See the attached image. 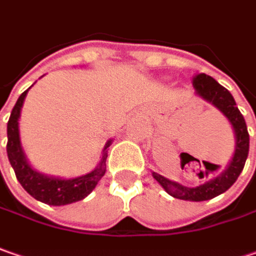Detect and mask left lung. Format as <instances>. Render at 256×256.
I'll use <instances>...</instances> for the list:
<instances>
[{
    "label": "left lung",
    "mask_w": 256,
    "mask_h": 256,
    "mask_svg": "<svg viewBox=\"0 0 256 256\" xmlns=\"http://www.w3.org/2000/svg\"><path fill=\"white\" fill-rule=\"evenodd\" d=\"M192 83H194V93L206 100L208 103L216 107L232 124L234 133H235V153L229 162L228 168L224 172L219 173L216 178H212L194 188L169 180L156 172H153V178L160 184L162 188L168 194H172L173 198L202 202V200H209L218 194L226 192L229 188L236 182L248 158L250 134H248L245 118L238 110L232 94L224 86H220L215 78H212L210 76H206L204 72L196 74Z\"/></svg>",
    "instance_id": "1"
}]
</instances>
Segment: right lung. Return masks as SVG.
I'll return each instance as SVG.
<instances>
[{
  "label": "right lung",
  "instance_id": "obj_1",
  "mask_svg": "<svg viewBox=\"0 0 256 256\" xmlns=\"http://www.w3.org/2000/svg\"><path fill=\"white\" fill-rule=\"evenodd\" d=\"M27 93L28 90H26L18 97L17 103L11 112V116L6 124V138H8L6 154H8V160L16 172L18 182L34 199L47 205L62 206L78 202L84 199L87 194H92L96 184L104 176L107 148L112 144V140H108L106 143L98 166L87 174L77 176L72 179H62V178L47 176V174L37 172L36 169L31 168V164L28 163L27 158L24 154V150L21 148V140H20V128H18V118L21 114V107L24 104V98Z\"/></svg>",
  "mask_w": 256,
  "mask_h": 256
}]
</instances>
